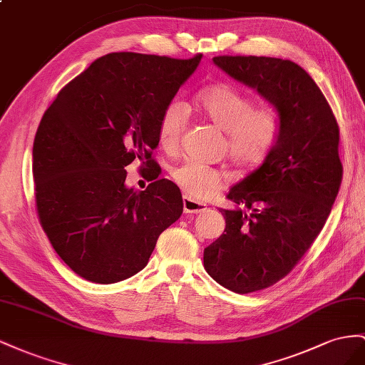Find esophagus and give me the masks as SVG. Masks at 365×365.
I'll use <instances>...</instances> for the list:
<instances>
[{"instance_id": "obj_1", "label": "esophagus", "mask_w": 365, "mask_h": 365, "mask_svg": "<svg viewBox=\"0 0 365 365\" xmlns=\"http://www.w3.org/2000/svg\"><path fill=\"white\" fill-rule=\"evenodd\" d=\"M183 211L186 214H202L206 211V205L191 199L188 195H183Z\"/></svg>"}]
</instances>
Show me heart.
<instances>
[{
    "instance_id": "heart-1",
    "label": "heart",
    "mask_w": 365,
    "mask_h": 365,
    "mask_svg": "<svg viewBox=\"0 0 365 365\" xmlns=\"http://www.w3.org/2000/svg\"><path fill=\"white\" fill-rule=\"evenodd\" d=\"M197 103L218 128L226 133L225 151L238 168L252 170L262 165L275 147L281 131L279 111L272 106H255L254 101L229 84L203 90ZM186 125V107L171 101L159 118L160 147L173 151L180 143ZM173 180L191 199L205 200L226 183V173L202 162L186 160L171 171Z\"/></svg>"
}]
</instances>
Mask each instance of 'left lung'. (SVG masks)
I'll return each instance as SVG.
<instances>
[{
  "label": "left lung",
  "mask_w": 365,
  "mask_h": 365,
  "mask_svg": "<svg viewBox=\"0 0 365 365\" xmlns=\"http://www.w3.org/2000/svg\"><path fill=\"white\" fill-rule=\"evenodd\" d=\"M214 64L258 91L279 111L281 131L267 159L226 195L225 234L203 264L218 284L249 294L292 270L331 211L341 180L339 128L315 81L295 62L266 56H215Z\"/></svg>",
  "instance_id": "8db88e82"
}]
</instances>
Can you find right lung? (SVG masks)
I'll use <instances>...</instances> for the list:
<instances>
[{
	"instance_id": "obj_1",
	"label": "right lung",
	"mask_w": 365,
	"mask_h": 365,
	"mask_svg": "<svg viewBox=\"0 0 365 365\" xmlns=\"http://www.w3.org/2000/svg\"><path fill=\"white\" fill-rule=\"evenodd\" d=\"M191 59L108 53L62 88L34 142L39 223L56 254L91 283L111 284L147 266L159 235L183 212L180 190L151 159L163 108L195 71ZM149 166L145 192L124 166Z\"/></svg>"
}]
</instances>
